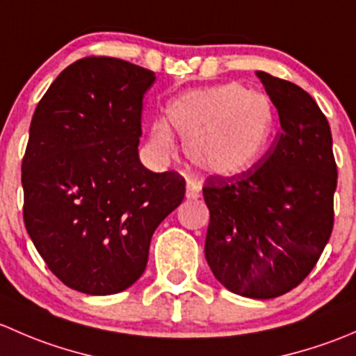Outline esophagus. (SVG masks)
Masks as SVG:
<instances>
[{
	"label": "esophagus",
	"mask_w": 356,
	"mask_h": 356,
	"mask_svg": "<svg viewBox=\"0 0 356 356\" xmlns=\"http://www.w3.org/2000/svg\"><path fill=\"white\" fill-rule=\"evenodd\" d=\"M186 198L188 200H198L200 198V188L196 184H193V182H188V186H186Z\"/></svg>",
	"instance_id": "34e87169"
}]
</instances>
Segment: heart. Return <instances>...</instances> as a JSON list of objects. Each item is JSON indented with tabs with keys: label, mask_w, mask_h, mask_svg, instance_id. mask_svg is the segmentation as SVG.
Returning <instances> with one entry per match:
<instances>
[{
	"label": "heart",
	"mask_w": 356,
	"mask_h": 356,
	"mask_svg": "<svg viewBox=\"0 0 356 356\" xmlns=\"http://www.w3.org/2000/svg\"><path fill=\"white\" fill-rule=\"evenodd\" d=\"M167 120L156 118L149 127L153 152L163 158L174 155L172 127L184 139L189 163L218 179L253 170L267 155L275 131V111L268 96L248 91L238 82L175 96L167 106Z\"/></svg>",
	"instance_id": "heart-1"
}]
</instances>
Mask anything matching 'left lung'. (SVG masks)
Returning <instances> with one entry per match:
<instances>
[{"instance_id":"8db88e82","label":"left lung","mask_w":356,"mask_h":356,"mask_svg":"<svg viewBox=\"0 0 356 356\" xmlns=\"http://www.w3.org/2000/svg\"><path fill=\"white\" fill-rule=\"evenodd\" d=\"M277 108L275 145L251 172L208 177L204 257L239 296L270 300L294 289L321 258L334 225L337 168L329 122L296 84L257 72Z\"/></svg>"}]
</instances>
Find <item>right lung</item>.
Wrapping results in <instances>:
<instances>
[{
	"mask_svg": "<svg viewBox=\"0 0 356 356\" xmlns=\"http://www.w3.org/2000/svg\"><path fill=\"white\" fill-rule=\"evenodd\" d=\"M155 74L108 56L67 67L39 102L22 161L24 222L49 270L95 296L131 288L155 229L184 200L175 172L139 160Z\"/></svg>",
	"mask_w": 356,
	"mask_h": 356,
	"instance_id": "right-lung-1",
	"label": "right lung"
}]
</instances>
